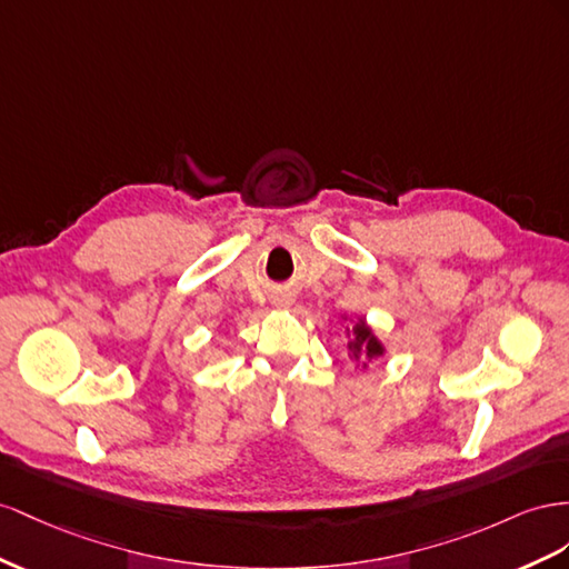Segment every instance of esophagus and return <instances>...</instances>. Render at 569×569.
<instances>
[{
	"mask_svg": "<svg viewBox=\"0 0 569 569\" xmlns=\"http://www.w3.org/2000/svg\"><path fill=\"white\" fill-rule=\"evenodd\" d=\"M276 305H279V307H288V305H290V298H281Z\"/></svg>",
	"mask_w": 569,
	"mask_h": 569,
	"instance_id": "esophagus-1",
	"label": "esophagus"
}]
</instances>
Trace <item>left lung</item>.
<instances>
[{"label":"left lung","mask_w":569,"mask_h":569,"mask_svg":"<svg viewBox=\"0 0 569 569\" xmlns=\"http://www.w3.org/2000/svg\"><path fill=\"white\" fill-rule=\"evenodd\" d=\"M386 352L381 340L375 336V331H371L365 319H357V323L352 327V338L348 340V355L350 360L360 362V360H377V357H381ZM367 367V362L362 365Z\"/></svg>","instance_id":"left-lung-1"}]
</instances>
